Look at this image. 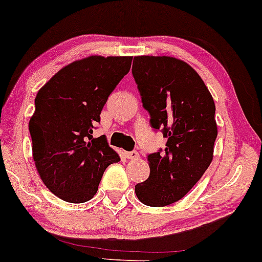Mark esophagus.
<instances>
[{
	"label": "esophagus",
	"instance_id": "esophagus-1",
	"mask_svg": "<svg viewBox=\"0 0 262 262\" xmlns=\"http://www.w3.org/2000/svg\"><path fill=\"white\" fill-rule=\"evenodd\" d=\"M125 157L128 158V159H138L139 158V153H138L137 150H132V151H126L125 153Z\"/></svg>",
	"mask_w": 262,
	"mask_h": 262
}]
</instances>
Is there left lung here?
Wrapping results in <instances>:
<instances>
[{"mask_svg":"<svg viewBox=\"0 0 262 262\" xmlns=\"http://www.w3.org/2000/svg\"><path fill=\"white\" fill-rule=\"evenodd\" d=\"M132 73L151 128L168 139L146 155L150 174L136 194L145 205L166 206L185 196L210 165L217 137L214 99L199 74L173 57H134Z\"/></svg>","mask_w":262,"mask_h":262,"instance_id":"obj_1","label":"left lung"}]
</instances>
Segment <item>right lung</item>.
I'll return each mask as SVG.
<instances>
[{
    "label": "right lung",
    "instance_id": "obj_1",
    "mask_svg": "<svg viewBox=\"0 0 262 262\" xmlns=\"http://www.w3.org/2000/svg\"><path fill=\"white\" fill-rule=\"evenodd\" d=\"M132 57L93 56L66 66L39 89L28 129L42 182L59 199L85 203L103 173L120 160L104 136L93 138L100 112L130 70Z\"/></svg>",
    "mask_w": 262,
    "mask_h": 262
}]
</instances>
